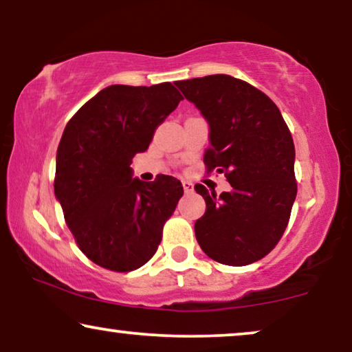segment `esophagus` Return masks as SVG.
Here are the masks:
<instances>
[{"label":"esophagus","mask_w":352,"mask_h":352,"mask_svg":"<svg viewBox=\"0 0 352 352\" xmlns=\"http://www.w3.org/2000/svg\"><path fill=\"white\" fill-rule=\"evenodd\" d=\"M182 187H184L186 192H192V190H194V184H192V182L187 181V179L182 181Z\"/></svg>","instance_id":"1"}]
</instances>
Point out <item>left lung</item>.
<instances>
[{"mask_svg": "<svg viewBox=\"0 0 352 352\" xmlns=\"http://www.w3.org/2000/svg\"><path fill=\"white\" fill-rule=\"evenodd\" d=\"M208 123V170L224 173L232 189L195 190L206 210L195 237L211 259L247 266L280 240L296 199L295 146L280 110L266 94L230 75L176 81Z\"/></svg>", "mask_w": 352, "mask_h": 352, "instance_id": "8db88e82", "label": "left lung"}]
</instances>
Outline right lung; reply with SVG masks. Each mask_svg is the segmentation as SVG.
Listing matches in <instances>:
<instances>
[{"mask_svg":"<svg viewBox=\"0 0 352 352\" xmlns=\"http://www.w3.org/2000/svg\"><path fill=\"white\" fill-rule=\"evenodd\" d=\"M181 99L171 83L112 85L67 123L57 147L54 194L80 250L100 267L134 271L157 252L163 224L184 189L166 175L144 182L129 165Z\"/></svg>","mask_w":352,"mask_h":352,"instance_id":"right-lung-1","label":"right lung"}]
</instances>
